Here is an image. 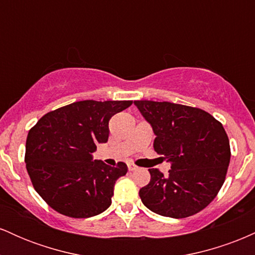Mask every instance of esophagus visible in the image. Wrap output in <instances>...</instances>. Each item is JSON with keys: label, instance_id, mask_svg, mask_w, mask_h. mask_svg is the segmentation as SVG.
Listing matches in <instances>:
<instances>
[{"label": "esophagus", "instance_id": "esophagus-1", "mask_svg": "<svg viewBox=\"0 0 255 255\" xmlns=\"http://www.w3.org/2000/svg\"><path fill=\"white\" fill-rule=\"evenodd\" d=\"M136 169H137L136 165L131 164V163H129V164H128V170H129V171H134V170H136Z\"/></svg>", "mask_w": 255, "mask_h": 255}]
</instances>
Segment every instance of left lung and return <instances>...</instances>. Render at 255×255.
Wrapping results in <instances>:
<instances>
[{
    "mask_svg": "<svg viewBox=\"0 0 255 255\" xmlns=\"http://www.w3.org/2000/svg\"><path fill=\"white\" fill-rule=\"evenodd\" d=\"M153 129V148L170 162L168 175L148 169L150 183L139 191L157 215L186 218L205 209L223 186L230 145L223 126L198 108L170 102L135 101Z\"/></svg>",
    "mask_w": 255,
    "mask_h": 255,
    "instance_id": "left-lung-1",
    "label": "left lung"
}]
</instances>
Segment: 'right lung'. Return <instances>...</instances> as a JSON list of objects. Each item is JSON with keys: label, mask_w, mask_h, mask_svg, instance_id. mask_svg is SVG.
<instances>
[{"label": "right lung", "mask_w": 255, "mask_h": 255, "mask_svg": "<svg viewBox=\"0 0 255 255\" xmlns=\"http://www.w3.org/2000/svg\"><path fill=\"white\" fill-rule=\"evenodd\" d=\"M131 101H81L45 114L28 131L25 163L34 189L55 211L89 218L111 205L114 186L127 174L93 159L109 137V120Z\"/></svg>", "instance_id": "add662e5"}]
</instances>
